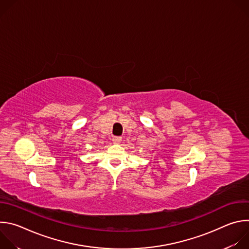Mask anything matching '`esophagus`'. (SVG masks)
Masks as SVG:
<instances>
[{"mask_svg":"<svg viewBox=\"0 0 249 249\" xmlns=\"http://www.w3.org/2000/svg\"><path fill=\"white\" fill-rule=\"evenodd\" d=\"M121 140H122V138H121V137H118V136H115V137H113V138H112L113 143H116V144L120 143Z\"/></svg>","mask_w":249,"mask_h":249,"instance_id":"esophagus-1","label":"esophagus"}]
</instances>
